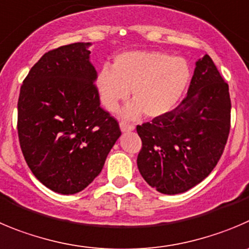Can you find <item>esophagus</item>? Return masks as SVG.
<instances>
[{
    "label": "esophagus",
    "instance_id": "1",
    "mask_svg": "<svg viewBox=\"0 0 249 249\" xmlns=\"http://www.w3.org/2000/svg\"><path fill=\"white\" fill-rule=\"evenodd\" d=\"M135 129V126L131 124H127V123L125 122H122L120 123V130H122L123 132H129V131H132V130Z\"/></svg>",
    "mask_w": 249,
    "mask_h": 249
}]
</instances>
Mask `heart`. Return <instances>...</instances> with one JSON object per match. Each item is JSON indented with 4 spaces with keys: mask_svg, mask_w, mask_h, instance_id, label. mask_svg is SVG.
<instances>
[{
    "mask_svg": "<svg viewBox=\"0 0 249 249\" xmlns=\"http://www.w3.org/2000/svg\"><path fill=\"white\" fill-rule=\"evenodd\" d=\"M190 81V67L182 57H171L160 51L136 50L118 55L113 70L104 67L97 77L103 106L114 111L131 89L135 103L124 110V117L135 119L164 115L177 106Z\"/></svg>",
    "mask_w": 249,
    "mask_h": 249,
    "instance_id": "b5f03b06",
    "label": "heart"
}]
</instances>
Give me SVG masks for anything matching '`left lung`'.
Masks as SVG:
<instances>
[{
	"label": "left lung",
	"instance_id": "left-lung-1",
	"mask_svg": "<svg viewBox=\"0 0 249 249\" xmlns=\"http://www.w3.org/2000/svg\"><path fill=\"white\" fill-rule=\"evenodd\" d=\"M231 126L229 85L209 55L195 64L177 108L138 125L142 147L138 167L162 194H179L205 179L219 162Z\"/></svg>",
	"mask_w": 249,
	"mask_h": 249
}]
</instances>
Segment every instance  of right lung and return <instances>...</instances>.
Here are the masks:
<instances>
[{
  "label": "right lung",
  "instance_id": "right-lung-1",
  "mask_svg": "<svg viewBox=\"0 0 249 249\" xmlns=\"http://www.w3.org/2000/svg\"><path fill=\"white\" fill-rule=\"evenodd\" d=\"M90 43L50 50L30 69L18 99V138L30 171L46 188L76 194L101 173L122 135L102 109Z\"/></svg>",
  "mask_w": 249,
  "mask_h": 249
}]
</instances>
